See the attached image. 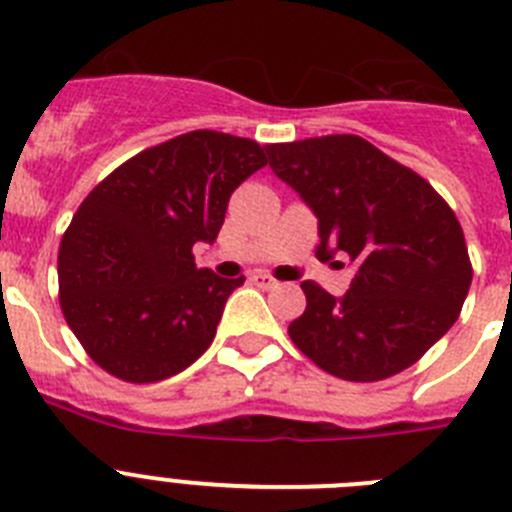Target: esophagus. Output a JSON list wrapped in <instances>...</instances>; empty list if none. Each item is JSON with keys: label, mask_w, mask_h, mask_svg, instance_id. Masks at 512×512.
<instances>
[{"label": "esophagus", "mask_w": 512, "mask_h": 512, "mask_svg": "<svg viewBox=\"0 0 512 512\" xmlns=\"http://www.w3.org/2000/svg\"><path fill=\"white\" fill-rule=\"evenodd\" d=\"M248 282L256 284V287H261V289H274L279 284L277 279L271 277V274H266V271H253L251 277H248Z\"/></svg>", "instance_id": "esophagus-1"}]
</instances>
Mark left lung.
<instances>
[{"instance_id": "8db88e82", "label": "left lung", "mask_w": 512, "mask_h": 512, "mask_svg": "<svg viewBox=\"0 0 512 512\" xmlns=\"http://www.w3.org/2000/svg\"><path fill=\"white\" fill-rule=\"evenodd\" d=\"M266 156L318 217L315 256L354 269L343 297L302 282L307 307L289 325L295 346L348 382L408 369L456 323L472 284L451 207L359 135L274 143Z\"/></svg>"}]
</instances>
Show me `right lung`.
Here are the masks:
<instances>
[{"mask_svg": "<svg viewBox=\"0 0 512 512\" xmlns=\"http://www.w3.org/2000/svg\"><path fill=\"white\" fill-rule=\"evenodd\" d=\"M256 140L194 130L148 148L89 192L58 251L61 310L87 354L125 382L184 372L246 279L197 269L230 194L266 166Z\"/></svg>", "mask_w": 512, "mask_h": 512, "instance_id": "1", "label": "right lung"}]
</instances>
